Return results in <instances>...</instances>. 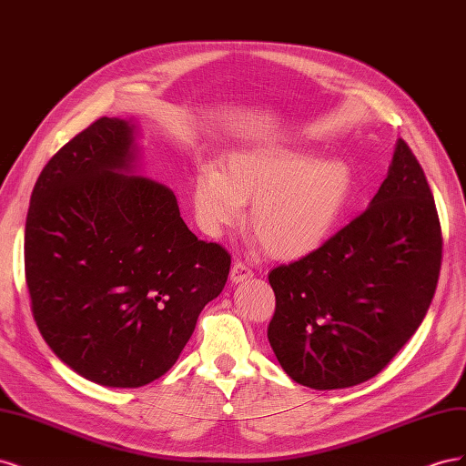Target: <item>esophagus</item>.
Listing matches in <instances>:
<instances>
[{
	"label": "esophagus",
	"instance_id": "34e87169",
	"mask_svg": "<svg viewBox=\"0 0 466 466\" xmlns=\"http://www.w3.org/2000/svg\"><path fill=\"white\" fill-rule=\"evenodd\" d=\"M248 278H252V270H250V268H248L245 262L237 260V262L231 266V281H233V284H238V281L248 279Z\"/></svg>",
	"mask_w": 466,
	"mask_h": 466
}]
</instances>
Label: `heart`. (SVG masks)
<instances>
[{
  "mask_svg": "<svg viewBox=\"0 0 466 466\" xmlns=\"http://www.w3.org/2000/svg\"><path fill=\"white\" fill-rule=\"evenodd\" d=\"M354 188V175L340 157L315 159L291 147H247L228 155L223 171L206 167L194 180V214L218 237L243 218L252 200L250 228L268 255L298 260L317 250Z\"/></svg>",
  "mask_w": 466,
  "mask_h": 466,
  "instance_id": "obj_1",
  "label": "heart"
}]
</instances>
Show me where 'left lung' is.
<instances>
[{
  "label": "left lung",
  "mask_w": 466,
  "mask_h": 466,
  "mask_svg": "<svg viewBox=\"0 0 466 466\" xmlns=\"http://www.w3.org/2000/svg\"><path fill=\"white\" fill-rule=\"evenodd\" d=\"M441 225L402 139L370 208L311 255L268 274L274 354L295 383L346 389L375 377L424 320L441 270Z\"/></svg>",
  "instance_id": "1"
}]
</instances>
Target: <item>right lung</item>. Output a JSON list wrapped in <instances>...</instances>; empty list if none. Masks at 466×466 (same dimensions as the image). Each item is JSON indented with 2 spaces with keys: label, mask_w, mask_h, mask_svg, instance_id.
<instances>
[{
  "label": "right lung",
  "mask_w": 466,
  "mask_h": 466,
  "mask_svg": "<svg viewBox=\"0 0 466 466\" xmlns=\"http://www.w3.org/2000/svg\"><path fill=\"white\" fill-rule=\"evenodd\" d=\"M136 126L98 118L54 155L25 225L36 327L67 368L136 389L173 368L231 257L198 241L171 188L136 177Z\"/></svg>",
  "instance_id": "add662e5"
}]
</instances>
